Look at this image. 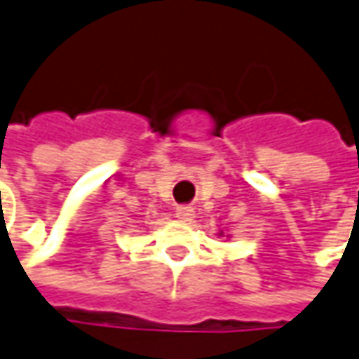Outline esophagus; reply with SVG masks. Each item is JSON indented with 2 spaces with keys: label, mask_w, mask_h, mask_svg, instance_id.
<instances>
[{
  "label": "esophagus",
  "mask_w": 359,
  "mask_h": 359,
  "mask_svg": "<svg viewBox=\"0 0 359 359\" xmlns=\"http://www.w3.org/2000/svg\"><path fill=\"white\" fill-rule=\"evenodd\" d=\"M175 217L180 219V221H191V219L196 217V211L189 205H180V208L175 209Z\"/></svg>",
  "instance_id": "34e87169"
}]
</instances>
